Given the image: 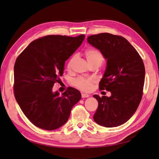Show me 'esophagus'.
Here are the masks:
<instances>
[{
  "label": "esophagus",
  "instance_id": "1",
  "mask_svg": "<svg viewBox=\"0 0 159 159\" xmlns=\"http://www.w3.org/2000/svg\"><path fill=\"white\" fill-rule=\"evenodd\" d=\"M88 97H89V95H88L87 93H81V98H88Z\"/></svg>",
  "mask_w": 159,
  "mask_h": 159
}]
</instances>
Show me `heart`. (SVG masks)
I'll return each instance as SVG.
<instances>
[{
    "label": "heart",
    "instance_id": "obj_1",
    "mask_svg": "<svg viewBox=\"0 0 159 159\" xmlns=\"http://www.w3.org/2000/svg\"><path fill=\"white\" fill-rule=\"evenodd\" d=\"M85 56L90 65L95 64H102L103 61V56L100 51L96 49H88L85 50ZM75 60V56H72L69 60L67 67L71 68ZM93 80L91 78L78 77L74 80V84L75 87L82 91H89L92 88Z\"/></svg>",
    "mask_w": 159,
    "mask_h": 159
}]
</instances>
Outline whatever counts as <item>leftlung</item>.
<instances>
[{
	"mask_svg": "<svg viewBox=\"0 0 159 159\" xmlns=\"http://www.w3.org/2000/svg\"><path fill=\"white\" fill-rule=\"evenodd\" d=\"M88 42L107 60L99 89L111 93L110 97L93 95L98 102L93 119L105 127L119 126L133 116L142 99L145 75L143 60L121 36L101 33L88 36Z\"/></svg>",
	"mask_w": 159,
	"mask_h": 159,
	"instance_id": "1",
	"label": "left lung"
}]
</instances>
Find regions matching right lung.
Segmentation results:
<instances>
[{"instance_id": "obj_1", "label": "right lung", "mask_w": 159, "mask_h": 159, "mask_svg": "<svg viewBox=\"0 0 159 159\" xmlns=\"http://www.w3.org/2000/svg\"><path fill=\"white\" fill-rule=\"evenodd\" d=\"M85 38L50 35L32 41L18 56L14 67V97L22 112L35 126L52 131L64 125L81 95L69 87L52 91L64 73L65 61Z\"/></svg>"}]
</instances>
